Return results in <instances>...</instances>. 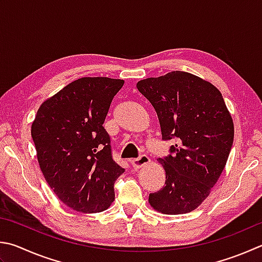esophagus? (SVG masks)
I'll use <instances>...</instances> for the list:
<instances>
[{
	"mask_svg": "<svg viewBox=\"0 0 262 262\" xmlns=\"http://www.w3.org/2000/svg\"><path fill=\"white\" fill-rule=\"evenodd\" d=\"M149 163H150L149 157L145 156V155H142V156L139 157V158H135V159L130 160V164H132L133 167H134V169H139L141 167H143V166L147 165Z\"/></svg>",
	"mask_w": 262,
	"mask_h": 262,
	"instance_id": "34e87169",
	"label": "esophagus"
}]
</instances>
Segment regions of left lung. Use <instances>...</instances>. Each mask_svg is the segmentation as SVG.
<instances>
[{
    "mask_svg": "<svg viewBox=\"0 0 262 262\" xmlns=\"http://www.w3.org/2000/svg\"><path fill=\"white\" fill-rule=\"evenodd\" d=\"M155 107L164 141L177 143L158 161L165 185L149 194L163 214L189 213L201 205L225 168L234 142V122L221 93L212 83L182 71L137 82Z\"/></svg>",
    "mask_w": 262,
    "mask_h": 262,
    "instance_id": "obj_1",
    "label": "left lung"
}]
</instances>
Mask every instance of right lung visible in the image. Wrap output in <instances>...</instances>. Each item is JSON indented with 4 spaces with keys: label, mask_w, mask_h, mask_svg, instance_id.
<instances>
[{
    "label": "right lung",
    "mask_w": 262,
    "mask_h": 262,
    "mask_svg": "<svg viewBox=\"0 0 262 262\" xmlns=\"http://www.w3.org/2000/svg\"><path fill=\"white\" fill-rule=\"evenodd\" d=\"M123 83L104 77L75 80L42 103L32 123L43 177L74 211L102 212L115 201L113 185L125 169L112 158L103 123Z\"/></svg>",
    "instance_id": "obj_1"
}]
</instances>
